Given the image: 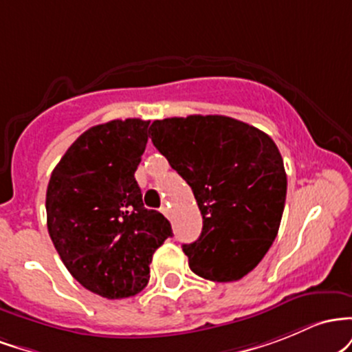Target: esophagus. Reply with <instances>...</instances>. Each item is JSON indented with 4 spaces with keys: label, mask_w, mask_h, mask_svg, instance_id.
Listing matches in <instances>:
<instances>
[{
    "label": "esophagus",
    "mask_w": 352,
    "mask_h": 352,
    "mask_svg": "<svg viewBox=\"0 0 352 352\" xmlns=\"http://www.w3.org/2000/svg\"><path fill=\"white\" fill-rule=\"evenodd\" d=\"M161 212H163L166 218H169V212H171V211H169L168 206H163V208H161Z\"/></svg>",
    "instance_id": "34e87169"
}]
</instances>
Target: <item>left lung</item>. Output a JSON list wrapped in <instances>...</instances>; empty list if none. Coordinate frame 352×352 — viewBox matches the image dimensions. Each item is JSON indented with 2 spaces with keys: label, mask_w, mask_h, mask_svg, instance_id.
<instances>
[{
  "label": "left lung",
  "mask_w": 352,
  "mask_h": 352,
  "mask_svg": "<svg viewBox=\"0 0 352 352\" xmlns=\"http://www.w3.org/2000/svg\"><path fill=\"white\" fill-rule=\"evenodd\" d=\"M149 138L191 186L203 216L199 238L183 244L191 271L238 281L278 236L287 189L278 146L261 129L219 114L153 121Z\"/></svg>",
  "instance_id": "8db88e82"
}]
</instances>
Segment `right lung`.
<instances>
[{
    "label": "right lung",
    "instance_id": "obj_1",
    "mask_svg": "<svg viewBox=\"0 0 352 352\" xmlns=\"http://www.w3.org/2000/svg\"><path fill=\"white\" fill-rule=\"evenodd\" d=\"M149 121L98 124L69 146L46 191L50 238L82 287L108 299L143 291L153 254L173 229L146 209L134 179Z\"/></svg>",
    "mask_w": 352,
    "mask_h": 352
}]
</instances>
